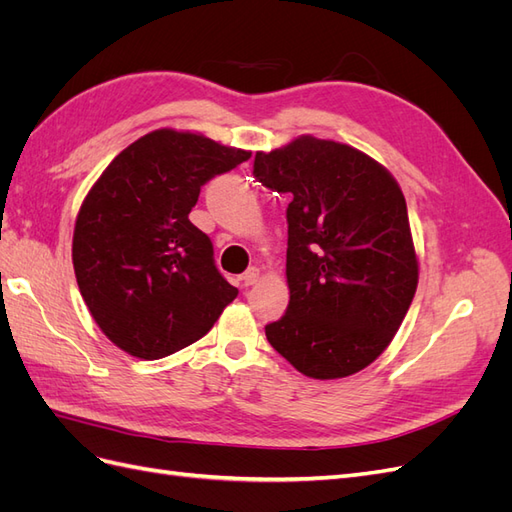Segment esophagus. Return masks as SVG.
<instances>
[{
  "mask_svg": "<svg viewBox=\"0 0 512 512\" xmlns=\"http://www.w3.org/2000/svg\"><path fill=\"white\" fill-rule=\"evenodd\" d=\"M258 277H260V269L252 267V269H247V271L241 275V282H243V286H254V284L258 282Z\"/></svg>",
  "mask_w": 512,
  "mask_h": 512,
  "instance_id": "34e87169",
  "label": "esophagus"
}]
</instances>
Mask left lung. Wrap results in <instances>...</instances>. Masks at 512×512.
<instances>
[{"instance_id":"left-lung-1","label":"left lung","mask_w":512,"mask_h":512,"mask_svg":"<svg viewBox=\"0 0 512 512\" xmlns=\"http://www.w3.org/2000/svg\"><path fill=\"white\" fill-rule=\"evenodd\" d=\"M254 177L290 196V301L265 327L269 344L309 378L356 374L391 344L416 292L404 194L359 149L314 136L258 151Z\"/></svg>"}]
</instances>
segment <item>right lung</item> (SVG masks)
I'll return each instance as SVG.
<instances>
[{"label":"right lung","mask_w":512,"mask_h":512,"mask_svg":"<svg viewBox=\"0 0 512 512\" xmlns=\"http://www.w3.org/2000/svg\"><path fill=\"white\" fill-rule=\"evenodd\" d=\"M250 158L203 134L156 130L123 149L89 190L72 262L91 316L117 348L162 359L203 337L237 297L190 211L207 181Z\"/></svg>","instance_id":"obj_1"}]
</instances>
